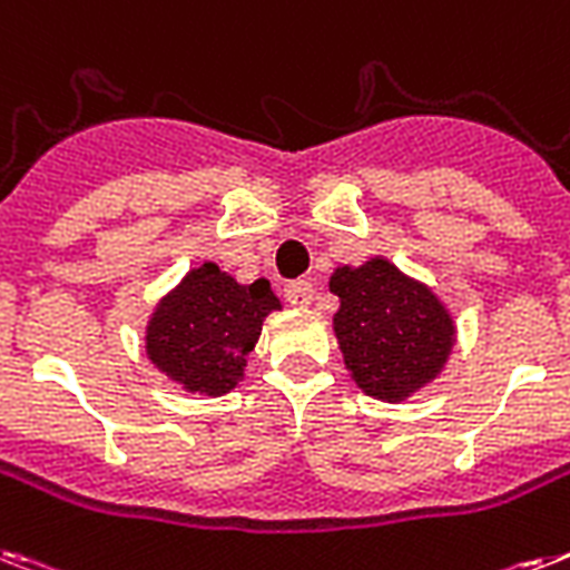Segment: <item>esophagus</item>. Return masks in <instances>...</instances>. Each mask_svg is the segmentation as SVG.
Instances as JSON below:
<instances>
[{"label": "esophagus", "instance_id": "34e87169", "mask_svg": "<svg viewBox=\"0 0 570 570\" xmlns=\"http://www.w3.org/2000/svg\"><path fill=\"white\" fill-rule=\"evenodd\" d=\"M284 298L293 304V307H307L313 301V284L309 281H289L284 286Z\"/></svg>", "mask_w": 570, "mask_h": 570}]
</instances>
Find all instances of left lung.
<instances>
[{"instance_id": "left-lung-1", "label": "left lung", "mask_w": 570, "mask_h": 570, "mask_svg": "<svg viewBox=\"0 0 570 570\" xmlns=\"http://www.w3.org/2000/svg\"><path fill=\"white\" fill-rule=\"evenodd\" d=\"M331 293L342 301L333 327L345 365L365 395L401 401L436 377L453 345V325L428 286L390 261H368L360 269H336Z\"/></svg>"}]
</instances>
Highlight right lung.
<instances>
[{"instance_id": "obj_1", "label": "right lung", "mask_w": 570, "mask_h": 570, "mask_svg": "<svg viewBox=\"0 0 570 570\" xmlns=\"http://www.w3.org/2000/svg\"><path fill=\"white\" fill-rule=\"evenodd\" d=\"M277 307L266 277L243 286L205 263L157 307L146 348L151 363L189 392L222 395L237 386L263 318Z\"/></svg>"}]
</instances>
